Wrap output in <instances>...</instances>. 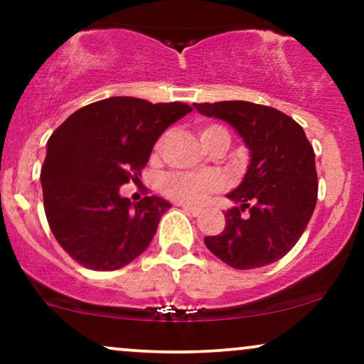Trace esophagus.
<instances>
[{
  "mask_svg": "<svg viewBox=\"0 0 364 364\" xmlns=\"http://www.w3.org/2000/svg\"><path fill=\"white\" fill-rule=\"evenodd\" d=\"M181 208L185 212H188V214L193 215V217H198L200 214H202V208H200V207H191V205H188V203H181Z\"/></svg>",
  "mask_w": 364,
  "mask_h": 364,
  "instance_id": "obj_1",
  "label": "esophagus"
}]
</instances>
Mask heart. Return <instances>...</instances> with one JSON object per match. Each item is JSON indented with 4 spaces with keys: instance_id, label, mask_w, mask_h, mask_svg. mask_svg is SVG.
<instances>
[{
    "instance_id": "heart-1",
    "label": "heart",
    "mask_w": 364,
    "mask_h": 364,
    "mask_svg": "<svg viewBox=\"0 0 364 364\" xmlns=\"http://www.w3.org/2000/svg\"><path fill=\"white\" fill-rule=\"evenodd\" d=\"M198 136L203 149H212L223 145L228 149L229 133L219 124H203L198 128ZM159 141L157 149H161ZM223 179L217 174H188V173H169L162 178L161 190L168 198L179 203H202L208 195L220 190Z\"/></svg>"
}]
</instances>
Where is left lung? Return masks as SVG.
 I'll list each match as a JSON object with an SVG mask.
<instances>
[{
	"label": "left lung",
	"instance_id": "1",
	"mask_svg": "<svg viewBox=\"0 0 364 364\" xmlns=\"http://www.w3.org/2000/svg\"><path fill=\"white\" fill-rule=\"evenodd\" d=\"M193 107L231 124L252 156L241 185L228 195L236 207L224 212V231L207 236L205 246L240 270L281 260L306 229L318 195L315 152L304 129L262 104L224 101Z\"/></svg>",
	"mask_w": 364,
	"mask_h": 364
}]
</instances>
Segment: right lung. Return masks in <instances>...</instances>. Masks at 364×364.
<instances>
[{"instance_id":"add662e5","label":"right lung","mask_w":364,"mask_h":364,"mask_svg":"<svg viewBox=\"0 0 364 364\" xmlns=\"http://www.w3.org/2000/svg\"><path fill=\"white\" fill-rule=\"evenodd\" d=\"M190 111L183 102L109 97L75 111L49 136L44 212L75 262L109 272L147 250L171 203L154 195L132 203L119 186L140 181L159 136Z\"/></svg>"}]
</instances>
